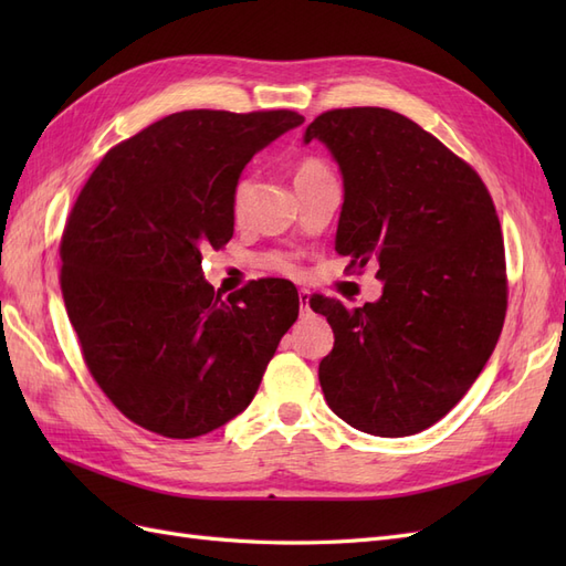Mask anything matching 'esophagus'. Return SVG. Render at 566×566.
<instances>
[{
  "label": "esophagus",
  "instance_id": "34e87169",
  "mask_svg": "<svg viewBox=\"0 0 566 566\" xmlns=\"http://www.w3.org/2000/svg\"><path fill=\"white\" fill-rule=\"evenodd\" d=\"M300 310H302V314H310L312 312L310 293H306V290H300Z\"/></svg>",
  "mask_w": 566,
  "mask_h": 566
}]
</instances>
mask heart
Here are the masks:
<instances>
[{
    "mask_svg": "<svg viewBox=\"0 0 566 566\" xmlns=\"http://www.w3.org/2000/svg\"><path fill=\"white\" fill-rule=\"evenodd\" d=\"M323 177H331L328 167H325L321 160L316 158H306L297 165V172H295V184H304V181H316ZM252 179L243 177L241 181L235 184L233 188V196H231V212L235 219H243L248 208H250V198H252ZM266 266L283 271V273H295L297 264H295V254L290 252H273L266 256Z\"/></svg>",
    "mask_w": 566,
    "mask_h": 566,
    "instance_id": "b5f03b06",
    "label": "heart"
}]
</instances>
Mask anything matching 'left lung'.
Listing matches in <instances>:
<instances>
[{
    "label": "left lung",
    "instance_id": "1",
    "mask_svg": "<svg viewBox=\"0 0 566 566\" xmlns=\"http://www.w3.org/2000/svg\"><path fill=\"white\" fill-rule=\"evenodd\" d=\"M314 139L345 186L335 250L382 281L380 300L352 312L310 300L335 333L321 389L356 430L418 434L465 397L501 337V221L474 169L399 113L328 111L306 127L304 144Z\"/></svg>",
    "mask_w": 566,
    "mask_h": 566
}]
</instances>
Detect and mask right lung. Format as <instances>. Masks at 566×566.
<instances>
[{
  "label": "right lung",
  "mask_w": 566,
  "mask_h": 566,
  "mask_svg": "<svg viewBox=\"0 0 566 566\" xmlns=\"http://www.w3.org/2000/svg\"><path fill=\"white\" fill-rule=\"evenodd\" d=\"M293 111H181L111 148L61 241V290L92 378L119 413L169 439L202 437L250 406L297 321L287 281L229 297L202 252L233 235L231 196Z\"/></svg>",
  "instance_id": "obj_1"
}]
</instances>
